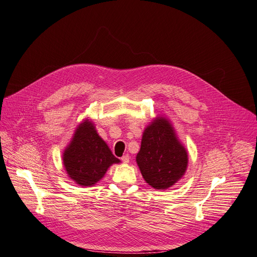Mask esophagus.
<instances>
[{"mask_svg":"<svg viewBox=\"0 0 257 257\" xmlns=\"http://www.w3.org/2000/svg\"><path fill=\"white\" fill-rule=\"evenodd\" d=\"M120 160H121V163H124V164L129 163V155L126 154V155H124V156H121V157H120Z\"/></svg>","mask_w":257,"mask_h":257,"instance_id":"esophagus-1","label":"esophagus"}]
</instances>
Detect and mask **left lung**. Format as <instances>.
I'll return each instance as SVG.
<instances>
[{
    "mask_svg": "<svg viewBox=\"0 0 257 257\" xmlns=\"http://www.w3.org/2000/svg\"><path fill=\"white\" fill-rule=\"evenodd\" d=\"M137 163L144 179L155 190H166L185 173L187 153L169 121L157 117L143 134Z\"/></svg>",
    "mask_w": 257,
    "mask_h": 257,
    "instance_id": "1",
    "label": "left lung"
}]
</instances>
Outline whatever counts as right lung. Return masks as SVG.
I'll return each instance as SVG.
<instances>
[{"label": "right lung", "mask_w": 257, "mask_h": 257, "mask_svg": "<svg viewBox=\"0 0 257 257\" xmlns=\"http://www.w3.org/2000/svg\"><path fill=\"white\" fill-rule=\"evenodd\" d=\"M119 160L98 136L90 121L85 120L63 153L64 168L76 183L91 186L98 182L112 164Z\"/></svg>", "instance_id": "obj_1"}]
</instances>
